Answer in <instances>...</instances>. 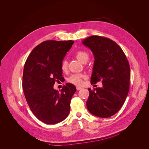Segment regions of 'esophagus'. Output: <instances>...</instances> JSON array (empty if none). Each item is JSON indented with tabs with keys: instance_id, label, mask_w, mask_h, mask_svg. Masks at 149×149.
<instances>
[{
	"instance_id": "34e87169",
	"label": "esophagus",
	"mask_w": 149,
	"mask_h": 149,
	"mask_svg": "<svg viewBox=\"0 0 149 149\" xmlns=\"http://www.w3.org/2000/svg\"><path fill=\"white\" fill-rule=\"evenodd\" d=\"M81 89H82V88H81V87H79V86H77V87H76V89H77L78 91H79V90Z\"/></svg>"
}]
</instances>
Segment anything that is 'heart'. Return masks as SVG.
I'll return each mask as SVG.
<instances>
[{
  "mask_svg": "<svg viewBox=\"0 0 149 149\" xmlns=\"http://www.w3.org/2000/svg\"><path fill=\"white\" fill-rule=\"evenodd\" d=\"M75 56L77 59L83 63H86L89 60V54L85 51H78L75 54ZM61 69L63 72H66L68 70V62L66 60H63L61 63ZM86 76L81 73H75L69 76L68 81L70 83L76 86H81L83 84V79H84Z\"/></svg>",
  "mask_w": 149,
  "mask_h": 149,
  "instance_id": "1",
  "label": "heart"
}]
</instances>
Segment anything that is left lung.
Returning a JSON list of instances; mask_svg holds the SVG:
<instances>
[{
  "label": "left lung",
  "mask_w": 149,
  "mask_h": 149,
  "mask_svg": "<svg viewBox=\"0 0 149 149\" xmlns=\"http://www.w3.org/2000/svg\"><path fill=\"white\" fill-rule=\"evenodd\" d=\"M83 45L92 51L94 63L91 84L101 81L102 88H89L88 111L102 118H110L124 104L130 84V66L123 49L112 40L97 35L84 39Z\"/></svg>",
  "instance_id": "1"
}]
</instances>
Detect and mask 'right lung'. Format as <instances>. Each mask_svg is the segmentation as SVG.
I'll return each mask as SVG.
<instances>
[{
    "label": "right lung",
    "mask_w": 149,
    "mask_h": 149,
    "mask_svg": "<svg viewBox=\"0 0 149 149\" xmlns=\"http://www.w3.org/2000/svg\"><path fill=\"white\" fill-rule=\"evenodd\" d=\"M74 42L47 40L30 53L24 65L22 87L33 114L43 123L55 124L68 116L72 96L76 91L66 83L61 92L54 89L63 78L61 63Z\"/></svg>",
    "instance_id": "obj_1"
}]
</instances>
